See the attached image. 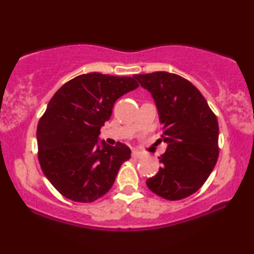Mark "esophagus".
Segmentation results:
<instances>
[{
    "instance_id": "obj_1",
    "label": "esophagus",
    "mask_w": 254,
    "mask_h": 254,
    "mask_svg": "<svg viewBox=\"0 0 254 254\" xmlns=\"http://www.w3.org/2000/svg\"><path fill=\"white\" fill-rule=\"evenodd\" d=\"M142 156H143V154H142L141 151L134 150L133 152H131V157H133V158H141Z\"/></svg>"
}]
</instances>
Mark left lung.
<instances>
[{
  "mask_svg": "<svg viewBox=\"0 0 254 254\" xmlns=\"http://www.w3.org/2000/svg\"><path fill=\"white\" fill-rule=\"evenodd\" d=\"M155 100L168 144L157 175L147 180L151 192L166 200L195 193L218 158V123L207 100L190 81L166 71L135 75Z\"/></svg>",
  "mask_w": 254,
  "mask_h": 254,
  "instance_id": "obj_1",
  "label": "left lung"
}]
</instances>
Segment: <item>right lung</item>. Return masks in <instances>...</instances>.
I'll return each mask as SVG.
<instances>
[{
    "instance_id": "right-lung-1",
    "label": "right lung",
    "mask_w": 254,
    "mask_h": 254,
    "mask_svg": "<svg viewBox=\"0 0 254 254\" xmlns=\"http://www.w3.org/2000/svg\"><path fill=\"white\" fill-rule=\"evenodd\" d=\"M138 86L134 77L89 72L61 86L37 127L38 157L44 175L62 195L92 202L112 187L130 149L99 140L114 103Z\"/></svg>"
}]
</instances>
